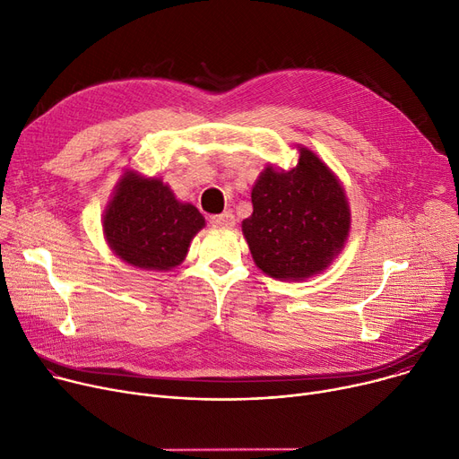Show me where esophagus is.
I'll use <instances>...</instances> for the list:
<instances>
[{
  "label": "esophagus",
  "instance_id": "1",
  "mask_svg": "<svg viewBox=\"0 0 459 459\" xmlns=\"http://www.w3.org/2000/svg\"><path fill=\"white\" fill-rule=\"evenodd\" d=\"M211 224L219 226V228H233L235 226V217L231 211H224L222 214H217V217H211Z\"/></svg>",
  "mask_w": 459,
  "mask_h": 459
}]
</instances>
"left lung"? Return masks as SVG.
Segmentation results:
<instances>
[{
  "label": "left lung",
  "instance_id": "1",
  "mask_svg": "<svg viewBox=\"0 0 459 459\" xmlns=\"http://www.w3.org/2000/svg\"><path fill=\"white\" fill-rule=\"evenodd\" d=\"M299 163L266 165L254 183V211L242 221L257 268L280 281L320 274L342 252L350 235L348 198L333 170L313 150L296 144Z\"/></svg>",
  "mask_w": 459,
  "mask_h": 459
}]
</instances>
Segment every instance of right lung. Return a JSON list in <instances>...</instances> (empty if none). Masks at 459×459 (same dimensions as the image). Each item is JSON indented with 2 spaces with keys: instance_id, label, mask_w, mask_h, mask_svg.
Segmentation results:
<instances>
[{
  "instance_id": "right-lung-1",
  "label": "right lung",
  "mask_w": 459,
  "mask_h": 459,
  "mask_svg": "<svg viewBox=\"0 0 459 459\" xmlns=\"http://www.w3.org/2000/svg\"><path fill=\"white\" fill-rule=\"evenodd\" d=\"M101 228L111 252L124 263L169 273L185 261L205 219L193 204L178 200L160 178L126 170L103 211Z\"/></svg>"
}]
</instances>
